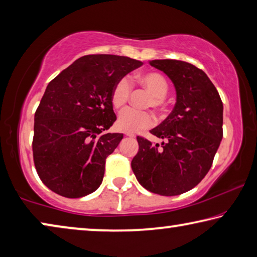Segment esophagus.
Masks as SVG:
<instances>
[{"instance_id":"esophagus-1","label":"esophagus","mask_w":257,"mask_h":257,"mask_svg":"<svg viewBox=\"0 0 257 257\" xmlns=\"http://www.w3.org/2000/svg\"><path fill=\"white\" fill-rule=\"evenodd\" d=\"M124 135H125V136H127V137H132V138L135 137V135H134L133 133H125Z\"/></svg>"}]
</instances>
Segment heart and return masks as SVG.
<instances>
[{"label": "heart", "instance_id": "b5f03b06", "mask_svg": "<svg viewBox=\"0 0 257 257\" xmlns=\"http://www.w3.org/2000/svg\"><path fill=\"white\" fill-rule=\"evenodd\" d=\"M137 81L152 94L149 104L154 107L163 105L164 96L168 93L169 85L165 78L159 72L146 71L138 73ZM130 90L129 80L125 77L120 78L111 90V103L115 108H121L127 103ZM154 123V116L147 111H138L135 108H125L120 113L116 120V128L125 133H137L139 130L151 127Z\"/></svg>", "mask_w": 257, "mask_h": 257}]
</instances>
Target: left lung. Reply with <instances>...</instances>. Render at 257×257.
Instances as JSON below:
<instances>
[{
	"label": "left lung",
	"instance_id": "1",
	"mask_svg": "<svg viewBox=\"0 0 257 257\" xmlns=\"http://www.w3.org/2000/svg\"><path fill=\"white\" fill-rule=\"evenodd\" d=\"M176 89V104L163 122L151 130L165 139L161 146L137 137L139 150L132 169L144 188L176 196L202 181L211 169L223 136V104L201 69L178 60H152Z\"/></svg>",
	"mask_w": 257,
	"mask_h": 257
}]
</instances>
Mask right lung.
Returning <instances> with one entry per match:
<instances>
[{"instance_id": "right-lung-1", "label": "right lung", "mask_w": 257, "mask_h": 257, "mask_svg": "<svg viewBox=\"0 0 257 257\" xmlns=\"http://www.w3.org/2000/svg\"><path fill=\"white\" fill-rule=\"evenodd\" d=\"M142 64L127 56L85 55L47 85L35 113L33 154L52 191L78 198L101 186L105 160L123 138L103 134L116 120L111 90Z\"/></svg>"}]
</instances>
